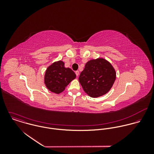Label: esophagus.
I'll return each instance as SVG.
<instances>
[{"instance_id":"esophagus-1","label":"esophagus","mask_w":154,"mask_h":154,"mask_svg":"<svg viewBox=\"0 0 154 154\" xmlns=\"http://www.w3.org/2000/svg\"><path fill=\"white\" fill-rule=\"evenodd\" d=\"M75 73H76V75L77 76H79V72L78 70H76V71L75 72Z\"/></svg>"}]
</instances>
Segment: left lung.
<instances>
[{
	"label": "left lung",
	"instance_id": "obj_1",
	"mask_svg": "<svg viewBox=\"0 0 154 154\" xmlns=\"http://www.w3.org/2000/svg\"><path fill=\"white\" fill-rule=\"evenodd\" d=\"M116 73L110 62L99 58L88 61L79 81L89 96L97 98L107 94L114 84Z\"/></svg>",
	"mask_w": 154,
	"mask_h": 154
}]
</instances>
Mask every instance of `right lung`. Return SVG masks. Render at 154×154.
Returning <instances> with one entry per match:
<instances>
[{"instance_id": "obj_1", "label": "right lung", "mask_w": 154, "mask_h": 154, "mask_svg": "<svg viewBox=\"0 0 154 154\" xmlns=\"http://www.w3.org/2000/svg\"><path fill=\"white\" fill-rule=\"evenodd\" d=\"M76 75L69 67H65L63 62H56L48 66L44 76V84L51 92L60 94L75 78Z\"/></svg>"}]
</instances>
